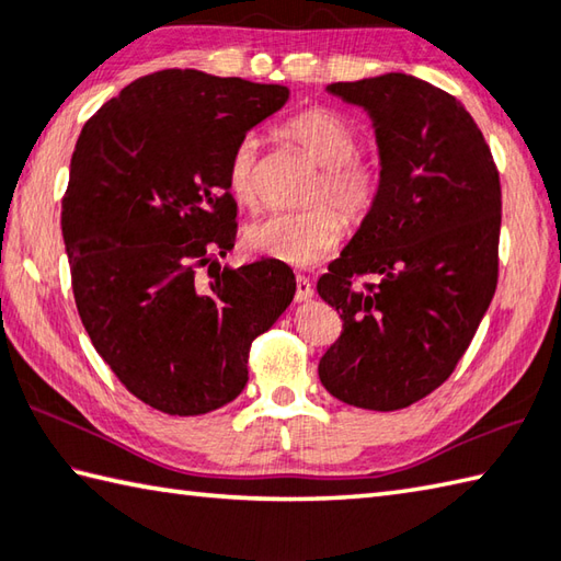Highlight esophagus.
Listing matches in <instances>:
<instances>
[{"instance_id":"1","label":"esophagus","mask_w":561,"mask_h":561,"mask_svg":"<svg viewBox=\"0 0 561 561\" xmlns=\"http://www.w3.org/2000/svg\"><path fill=\"white\" fill-rule=\"evenodd\" d=\"M312 293H314V290H312V283H310L308 276H298V278H295V300H298V302L310 300Z\"/></svg>"}]
</instances>
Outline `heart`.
Returning a JSON list of instances; mask_svg holds the SVG:
<instances>
[{"instance_id": "b5f03b06", "label": "heart", "mask_w": 561, "mask_h": 561, "mask_svg": "<svg viewBox=\"0 0 561 561\" xmlns=\"http://www.w3.org/2000/svg\"><path fill=\"white\" fill-rule=\"evenodd\" d=\"M280 136L295 151L317 165V173L305 190L298 213H280L256 221L247 229V247L261 256L276 259L288 266H312L340 247L343 215L358 225L378 197V171L366 156L356 153V129L342 114L324 107H312L283 124ZM259 144L244 136L229 153L227 185L239 205H259L256 181ZM334 204L332 210L325 205Z\"/></svg>"}]
</instances>
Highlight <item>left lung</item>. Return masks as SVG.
I'll return each instance as SVG.
<instances>
[{
  "label": "left lung",
  "instance_id": "left-lung-1",
  "mask_svg": "<svg viewBox=\"0 0 561 561\" xmlns=\"http://www.w3.org/2000/svg\"><path fill=\"white\" fill-rule=\"evenodd\" d=\"M327 90L371 114L380 183L371 213L317 280L342 317L317 371L342 403L390 412L445 383L493 300L499 168L473 116L435 84L388 72ZM362 275L379 280L356 286Z\"/></svg>",
  "mask_w": 561,
  "mask_h": 561
}]
</instances>
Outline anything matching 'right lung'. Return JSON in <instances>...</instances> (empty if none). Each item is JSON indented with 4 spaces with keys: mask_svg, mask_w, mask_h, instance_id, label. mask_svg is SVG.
Segmentation results:
<instances>
[{
    "mask_svg": "<svg viewBox=\"0 0 561 561\" xmlns=\"http://www.w3.org/2000/svg\"><path fill=\"white\" fill-rule=\"evenodd\" d=\"M288 94L158 70L82 126L60 213L72 295L114 376L168 415L231 403L249 380L251 342L295 295L283 261L219 266L237 241L229 153Z\"/></svg>",
    "mask_w": 561,
    "mask_h": 561,
    "instance_id": "1",
    "label": "right lung"
}]
</instances>
